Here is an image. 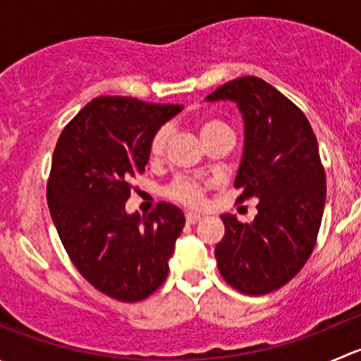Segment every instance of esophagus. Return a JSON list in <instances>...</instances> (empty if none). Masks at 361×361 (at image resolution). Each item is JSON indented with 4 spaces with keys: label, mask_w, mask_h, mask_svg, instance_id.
I'll list each match as a JSON object with an SVG mask.
<instances>
[{
    "label": "esophagus",
    "mask_w": 361,
    "mask_h": 361,
    "mask_svg": "<svg viewBox=\"0 0 361 361\" xmlns=\"http://www.w3.org/2000/svg\"><path fill=\"white\" fill-rule=\"evenodd\" d=\"M185 218H187V224H197L199 220H201L202 218V214H199V213H187L185 214Z\"/></svg>",
    "instance_id": "1"
}]
</instances>
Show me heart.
Here are the masks:
<instances>
[{
  "label": "heart",
  "instance_id": "heart-1",
  "mask_svg": "<svg viewBox=\"0 0 361 361\" xmlns=\"http://www.w3.org/2000/svg\"><path fill=\"white\" fill-rule=\"evenodd\" d=\"M199 133H201V137L204 141L209 136H213V134L232 133V129L220 118H204L199 123ZM167 136H169V133H167L166 127H160L157 133L152 136L150 147H148V154H150L152 159L162 157ZM207 185H209L207 181L197 180V178H176L171 183V187L167 188V195L173 201L185 204V206H199L202 202Z\"/></svg>",
  "mask_w": 361,
  "mask_h": 361
}]
</instances>
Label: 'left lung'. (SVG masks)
I'll list each match as a JSON object with an SVG mask.
<instances>
[{
	"instance_id": "left-lung-1",
	"label": "left lung",
	"mask_w": 361,
	"mask_h": 361,
	"mask_svg": "<svg viewBox=\"0 0 361 361\" xmlns=\"http://www.w3.org/2000/svg\"><path fill=\"white\" fill-rule=\"evenodd\" d=\"M234 101L245 120V152L234 187L238 202L258 199L257 216L241 224L221 214L225 235L214 248L225 281L246 295L281 288L314 250L326 199L318 141L305 115L278 89L243 76L206 96Z\"/></svg>"
}]
</instances>
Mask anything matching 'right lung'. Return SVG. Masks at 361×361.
I'll return each mask as SVG.
<instances>
[{
  "mask_svg": "<svg viewBox=\"0 0 361 361\" xmlns=\"http://www.w3.org/2000/svg\"><path fill=\"white\" fill-rule=\"evenodd\" d=\"M181 104L101 96L68 123L52 155L47 202L64 250L80 274L122 302L150 297L166 281L183 231L180 207L159 202L129 214L130 180L145 173L150 140Z\"/></svg>",
  "mask_w": 361,
  "mask_h": 361,
  "instance_id": "1",
  "label": "right lung"
}]
</instances>
